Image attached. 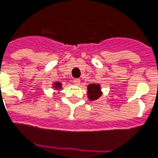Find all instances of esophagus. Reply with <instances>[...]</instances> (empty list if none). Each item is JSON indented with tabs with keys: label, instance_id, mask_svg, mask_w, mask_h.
Instances as JSON below:
<instances>
[{
	"label": "esophagus",
	"instance_id": "obj_1",
	"mask_svg": "<svg viewBox=\"0 0 158 158\" xmlns=\"http://www.w3.org/2000/svg\"><path fill=\"white\" fill-rule=\"evenodd\" d=\"M74 83H75L76 85H79V84H80V79H78V78L74 79Z\"/></svg>",
	"mask_w": 158,
	"mask_h": 158
}]
</instances>
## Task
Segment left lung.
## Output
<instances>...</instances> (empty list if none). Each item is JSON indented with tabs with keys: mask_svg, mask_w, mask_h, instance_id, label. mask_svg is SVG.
<instances>
[{
	"mask_svg": "<svg viewBox=\"0 0 158 158\" xmlns=\"http://www.w3.org/2000/svg\"><path fill=\"white\" fill-rule=\"evenodd\" d=\"M88 90H89V98L91 101H94L98 98L101 96V88H100V85L98 84H89V87H88Z\"/></svg>",
	"mask_w": 158,
	"mask_h": 158,
	"instance_id": "1",
	"label": "left lung"
}]
</instances>
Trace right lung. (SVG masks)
Returning a JSON list of instances; mask_svg holds the SVG:
<instances>
[{
    "label": "right lung",
    "instance_id": "add662e5",
    "mask_svg": "<svg viewBox=\"0 0 158 158\" xmlns=\"http://www.w3.org/2000/svg\"><path fill=\"white\" fill-rule=\"evenodd\" d=\"M54 85H55V89H57V88H58V89H60L61 88V83H59V82H56V83H55Z\"/></svg>",
    "mask_w": 158,
    "mask_h": 158
}]
</instances>
